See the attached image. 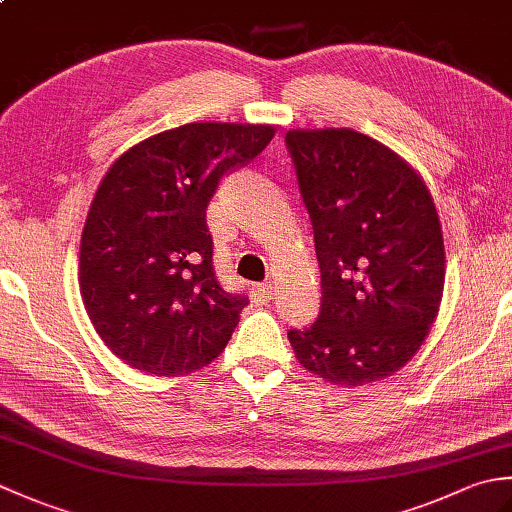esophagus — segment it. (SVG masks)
<instances>
[{
	"instance_id": "obj_1",
	"label": "esophagus",
	"mask_w": 512,
	"mask_h": 512,
	"mask_svg": "<svg viewBox=\"0 0 512 512\" xmlns=\"http://www.w3.org/2000/svg\"><path fill=\"white\" fill-rule=\"evenodd\" d=\"M273 295H275V286L270 284V281H264V284H255L253 288H250V297H253V301L259 303V306H262V303H268L270 299H273Z\"/></svg>"
}]
</instances>
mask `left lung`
Segmentation results:
<instances>
[{
    "label": "left lung",
    "instance_id": "obj_1",
    "mask_svg": "<svg viewBox=\"0 0 512 512\" xmlns=\"http://www.w3.org/2000/svg\"><path fill=\"white\" fill-rule=\"evenodd\" d=\"M286 147L321 268L317 321L288 332L297 361L345 387L391 376L442 301V226L427 184L354 129H292Z\"/></svg>",
    "mask_w": 512,
    "mask_h": 512
}]
</instances>
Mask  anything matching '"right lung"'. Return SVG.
<instances>
[{"label": "right lung", "instance_id": "1", "mask_svg": "<svg viewBox=\"0 0 512 512\" xmlns=\"http://www.w3.org/2000/svg\"><path fill=\"white\" fill-rule=\"evenodd\" d=\"M273 136V125L189 123L107 169L83 226L79 286L94 330L129 367L189 374L231 339L248 299L213 273L206 206Z\"/></svg>", "mask_w": 512, "mask_h": 512}]
</instances>
